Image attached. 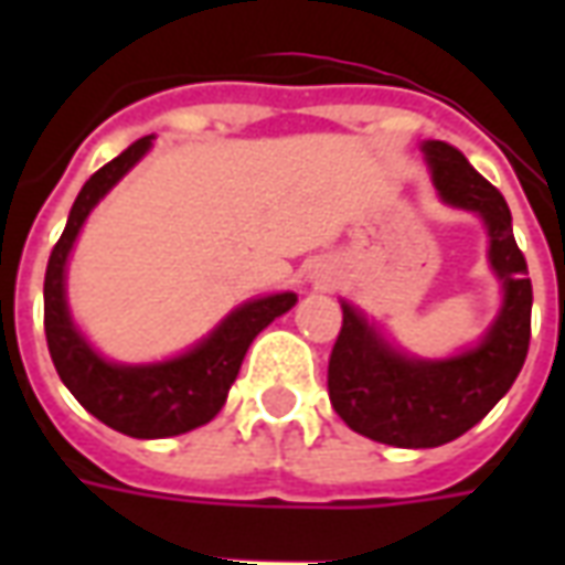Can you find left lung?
<instances>
[{
  "mask_svg": "<svg viewBox=\"0 0 565 565\" xmlns=\"http://www.w3.org/2000/svg\"><path fill=\"white\" fill-rule=\"evenodd\" d=\"M424 150L441 199L484 217L505 306L484 342L441 363L396 354L354 308L342 306L327 369L330 403L354 433L393 448H438L460 438L509 393L530 351L533 284L505 199L448 141H426Z\"/></svg>",
  "mask_w": 565,
  "mask_h": 565,
  "instance_id": "left-lung-1",
  "label": "left lung"
}]
</instances>
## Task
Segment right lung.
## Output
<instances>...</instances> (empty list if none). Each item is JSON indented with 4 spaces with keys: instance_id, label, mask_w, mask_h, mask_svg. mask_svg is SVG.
Returning a JSON list of instances; mask_svg holds the SVG:
<instances>
[{
    "instance_id": "add662e5",
    "label": "right lung",
    "mask_w": 565,
    "mask_h": 565,
    "mask_svg": "<svg viewBox=\"0 0 565 565\" xmlns=\"http://www.w3.org/2000/svg\"><path fill=\"white\" fill-rule=\"evenodd\" d=\"M148 148L150 136H145L136 145H129L120 157L105 162L81 186L78 199L68 211L66 230L51 250L44 271V335L56 375L93 417H99L105 426L124 436L166 438L209 424L221 412L250 342L278 315L296 306V296L275 294L235 308L205 342L169 363H157V366L105 363L68 320L66 287H63L66 257L93 205L139 162Z\"/></svg>"
}]
</instances>
